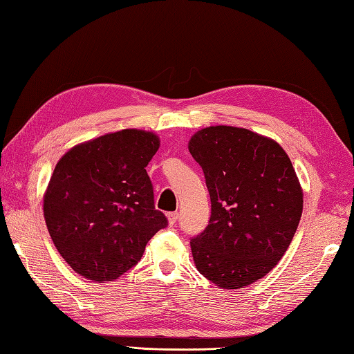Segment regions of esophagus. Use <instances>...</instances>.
<instances>
[{"mask_svg": "<svg viewBox=\"0 0 354 354\" xmlns=\"http://www.w3.org/2000/svg\"><path fill=\"white\" fill-rule=\"evenodd\" d=\"M178 217H179V213H178V212H170V213H167V219H169V223H170V225H175L176 221H178Z\"/></svg>", "mask_w": 354, "mask_h": 354, "instance_id": "34e87169", "label": "esophagus"}]
</instances>
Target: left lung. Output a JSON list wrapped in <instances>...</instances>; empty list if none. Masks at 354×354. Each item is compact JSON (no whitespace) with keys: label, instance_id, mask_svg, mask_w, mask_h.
Segmentation results:
<instances>
[{"label":"left lung","instance_id":"1","mask_svg":"<svg viewBox=\"0 0 354 354\" xmlns=\"http://www.w3.org/2000/svg\"><path fill=\"white\" fill-rule=\"evenodd\" d=\"M189 150L212 201L207 228L192 237L207 280L240 289L265 277L288 250L303 213V190L283 147L242 127L196 132Z\"/></svg>","mask_w":354,"mask_h":354}]
</instances>
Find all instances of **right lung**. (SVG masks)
I'll use <instances>...</instances> for the list:
<instances>
[{
	"instance_id": "1",
	"label": "right lung",
	"mask_w": 354,
	"mask_h": 354,
	"mask_svg": "<svg viewBox=\"0 0 354 354\" xmlns=\"http://www.w3.org/2000/svg\"><path fill=\"white\" fill-rule=\"evenodd\" d=\"M158 147L155 133L124 129L73 147L56 164L44 217L56 250L77 274L115 280L167 227L146 171Z\"/></svg>"
}]
</instances>
